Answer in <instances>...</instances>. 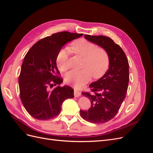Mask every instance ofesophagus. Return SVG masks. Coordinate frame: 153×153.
Masks as SVG:
<instances>
[{"label":"esophagus","mask_w":153,"mask_h":153,"mask_svg":"<svg viewBox=\"0 0 153 153\" xmlns=\"http://www.w3.org/2000/svg\"><path fill=\"white\" fill-rule=\"evenodd\" d=\"M81 95V92L80 91H78L76 89H75V91H74V96L75 97H79Z\"/></svg>","instance_id":"obj_1"}]
</instances>
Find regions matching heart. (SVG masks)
<instances>
[{
  "label": "heart",
  "instance_id": "1",
  "mask_svg": "<svg viewBox=\"0 0 153 153\" xmlns=\"http://www.w3.org/2000/svg\"><path fill=\"white\" fill-rule=\"evenodd\" d=\"M72 52L84 58L81 70H72L65 76V82L76 88H80L89 82L93 76L94 78L102 76L108 70L110 64L109 54L102 47H97L93 43L84 39H79L71 45ZM69 50H60L56 62L60 70L65 71L69 68L68 54Z\"/></svg>",
  "mask_w": 153,
  "mask_h": 153
}]
</instances>
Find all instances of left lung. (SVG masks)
<instances>
[{
    "label": "left lung",
    "instance_id": "8db88e82",
    "mask_svg": "<svg viewBox=\"0 0 153 153\" xmlns=\"http://www.w3.org/2000/svg\"><path fill=\"white\" fill-rule=\"evenodd\" d=\"M85 38L106 50L110 57L109 68L98 80L89 85L91 92H82L91 106L88 110H80L81 117L92 123L109 121L115 117L126 95L129 63L119 45L105 36L85 35Z\"/></svg>",
    "mask_w": 153,
    "mask_h": 153
}]
</instances>
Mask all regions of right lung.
<instances>
[{
  "mask_svg": "<svg viewBox=\"0 0 153 153\" xmlns=\"http://www.w3.org/2000/svg\"><path fill=\"white\" fill-rule=\"evenodd\" d=\"M82 35L67 31L53 34L38 41L25 55L18 83L22 104L32 117L38 120L56 117L64 101L74 97L71 87L59 86L62 79L56 58L64 45ZM53 85L57 87L49 90Z\"/></svg>",
  "mask_w": 153,
  "mask_h": 153,
  "instance_id": "add662e5",
  "label": "right lung"
}]
</instances>
